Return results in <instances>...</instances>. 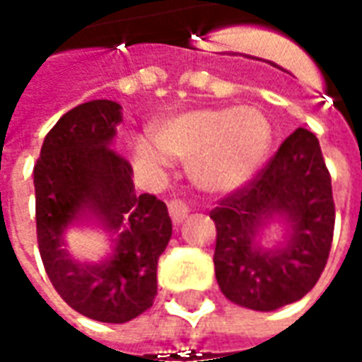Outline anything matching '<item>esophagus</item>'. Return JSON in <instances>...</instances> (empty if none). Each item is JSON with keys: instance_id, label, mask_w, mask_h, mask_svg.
Listing matches in <instances>:
<instances>
[{"instance_id": "34e87169", "label": "esophagus", "mask_w": 362, "mask_h": 362, "mask_svg": "<svg viewBox=\"0 0 362 362\" xmlns=\"http://www.w3.org/2000/svg\"><path fill=\"white\" fill-rule=\"evenodd\" d=\"M168 213H170V219H173L174 225H180L182 221L188 217L189 207L180 199H170L168 202Z\"/></svg>"}]
</instances>
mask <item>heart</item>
I'll return each mask as SVG.
<instances>
[{
    "label": "heart",
    "mask_w": 362,
    "mask_h": 362,
    "mask_svg": "<svg viewBox=\"0 0 362 362\" xmlns=\"http://www.w3.org/2000/svg\"><path fill=\"white\" fill-rule=\"evenodd\" d=\"M153 142L137 141V165L157 173L168 158L186 160L189 178L207 194H230L258 174L272 147V126L254 106L189 108L158 122Z\"/></svg>",
    "instance_id": "obj_1"
}]
</instances>
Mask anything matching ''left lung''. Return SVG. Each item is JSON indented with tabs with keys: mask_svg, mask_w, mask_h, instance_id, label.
Wrapping results in <instances>:
<instances>
[{
	"mask_svg": "<svg viewBox=\"0 0 362 362\" xmlns=\"http://www.w3.org/2000/svg\"><path fill=\"white\" fill-rule=\"evenodd\" d=\"M211 219L215 277L230 303L272 312L300 300L320 279L334 240L332 178L318 137L295 129L248 186L213 209ZM272 220L286 225V243L264 249L259 233Z\"/></svg>",
	"mask_w": 362,
	"mask_h": 362,
	"instance_id": "left-lung-1",
	"label": "left lung"
}]
</instances>
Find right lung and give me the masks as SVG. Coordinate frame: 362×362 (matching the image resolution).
<instances>
[{
    "mask_svg": "<svg viewBox=\"0 0 362 362\" xmlns=\"http://www.w3.org/2000/svg\"><path fill=\"white\" fill-rule=\"evenodd\" d=\"M122 106L79 104L58 119L35 165L36 236L44 269L74 310L96 322L124 324L153 306L157 264L173 236L166 205L135 194L134 170L112 149ZM93 222L109 235L103 262H81L66 250L65 230Z\"/></svg>",
    "mask_w": 362,
    "mask_h": 362,
    "instance_id": "add662e5",
    "label": "right lung"
}]
</instances>
